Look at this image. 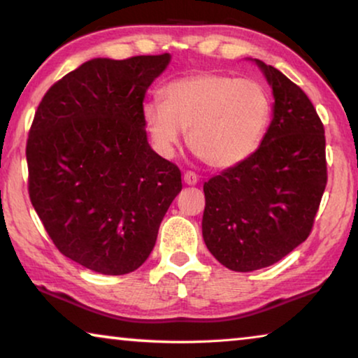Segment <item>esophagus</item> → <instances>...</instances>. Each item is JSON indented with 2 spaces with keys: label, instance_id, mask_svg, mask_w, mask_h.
<instances>
[{
  "label": "esophagus",
  "instance_id": "obj_1",
  "mask_svg": "<svg viewBox=\"0 0 358 358\" xmlns=\"http://www.w3.org/2000/svg\"><path fill=\"white\" fill-rule=\"evenodd\" d=\"M184 182L187 185H195L196 182H199V176H196L195 173H192V171H187V173L184 174Z\"/></svg>",
  "mask_w": 358,
  "mask_h": 358
}]
</instances>
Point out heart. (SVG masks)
Here are the masks:
<instances>
[{
	"label": "heart",
	"instance_id": "b5f03b06",
	"mask_svg": "<svg viewBox=\"0 0 358 358\" xmlns=\"http://www.w3.org/2000/svg\"><path fill=\"white\" fill-rule=\"evenodd\" d=\"M148 101L142 117L157 152L173 158L189 131L196 157L215 169H229L257 152L265 136L271 101L255 80L217 72L180 77Z\"/></svg>",
	"mask_w": 358,
	"mask_h": 358
}]
</instances>
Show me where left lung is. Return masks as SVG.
I'll list each match as a JSON object with an SVG mask.
<instances>
[{"label": "left lung", "mask_w": 358, "mask_h": 358, "mask_svg": "<svg viewBox=\"0 0 358 358\" xmlns=\"http://www.w3.org/2000/svg\"><path fill=\"white\" fill-rule=\"evenodd\" d=\"M273 90V119L250 158L205 182L206 248L232 271L276 263L307 239L326 187L324 129L303 90L252 59Z\"/></svg>", "instance_id": "8db88e82"}]
</instances>
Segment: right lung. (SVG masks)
<instances>
[{
	"mask_svg": "<svg viewBox=\"0 0 358 358\" xmlns=\"http://www.w3.org/2000/svg\"><path fill=\"white\" fill-rule=\"evenodd\" d=\"M171 55L95 58L45 93L27 141L29 194L58 250L95 273L136 271L182 189L180 171L150 147L148 87Z\"/></svg>",
	"mask_w": 358,
	"mask_h": 358,
	"instance_id": "right-lung-1",
	"label": "right lung"
}]
</instances>
